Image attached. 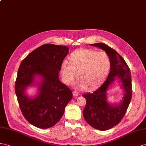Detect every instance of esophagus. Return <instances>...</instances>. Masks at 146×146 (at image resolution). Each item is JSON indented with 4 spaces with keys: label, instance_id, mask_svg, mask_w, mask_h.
I'll return each instance as SVG.
<instances>
[{
    "label": "esophagus",
    "instance_id": "1",
    "mask_svg": "<svg viewBox=\"0 0 146 146\" xmlns=\"http://www.w3.org/2000/svg\"><path fill=\"white\" fill-rule=\"evenodd\" d=\"M73 94L74 97H77V96H78V95H79V93H78V92L76 91H73Z\"/></svg>",
    "mask_w": 146,
    "mask_h": 146
}]
</instances>
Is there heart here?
<instances>
[{
    "mask_svg": "<svg viewBox=\"0 0 146 146\" xmlns=\"http://www.w3.org/2000/svg\"><path fill=\"white\" fill-rule=\"evenodd\" d=\"M69 58L70 62L64 61L61 66L63 79L66 84L73 83L80 73L78 87L93 89L102 83L109 73L110 58L106 52L83 48L72 52Z\"/></svg>",
    "mask_w": 146,
    "mask_h": 146,
    "instance_id": "obj_1",
    "label": "heart"
}]
</instances>
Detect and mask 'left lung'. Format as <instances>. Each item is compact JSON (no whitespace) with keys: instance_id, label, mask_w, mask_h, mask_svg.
I'll use <instances>...</instances> for the list:
<instances>
[{"instance_id":"obj_1","label":"left lung","mask_w":146,"mask_h":146,"mask_svg":"<svg viewBox=\"0 0 146 146\" xmlns=\"http://www.w3.org/2000/svg\"><path fill=\"white\" fill-rule=\"evenodd\" d=\"M90 45L102 48L109 55L110 72L106 81L98 89L92 93L83 95L86 100L83 113L89 125L96 129L104 131L117 125L126 113L132 98L131 75L125 60L113 48L104 43ZM117 77L122 81L125 96L120 105H110L106 100V91L109 85Z\"/></svg>"}]
</instances>
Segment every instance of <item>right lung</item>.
<instances>
[{
	"mask_svg": "<svg viewBox=\"0 0 146 146\" xmlns=\"http://www.w3.org/2000/svg\"><path fill=\"white\" fill-rule=\"evenodd\" d=\"M69 48L66 46L46 44L28 54L20 63L15 90L21 111L31 125L46 129L61 119L65 108L72 99V92L58 79L59 71ZM36 74L43 78L40 94L31 100L25 94Z\"/></svg>",
	"mask_w": 146,
	"mask_h": 146,
	"instance_id": "add662e5",
	"label": "right lung"
}]
</instances>
